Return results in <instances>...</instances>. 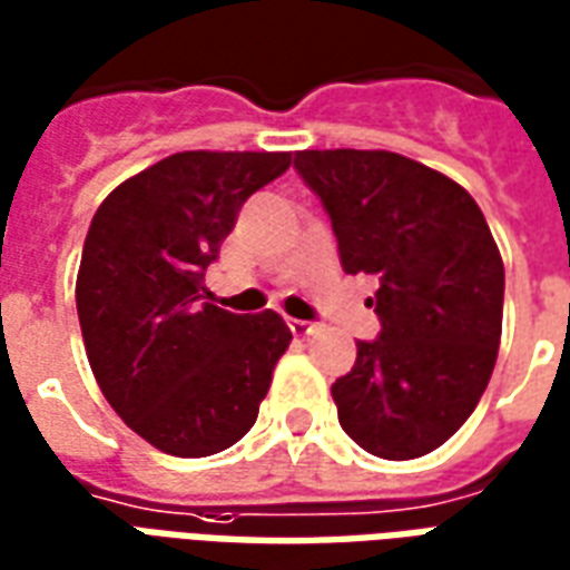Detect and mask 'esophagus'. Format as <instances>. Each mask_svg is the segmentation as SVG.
Listing matches in <instances>:
<instances>
[{
	"label": "esophagus",
	"mask_w": 570,
	"mask_h": 570,
	"mask_svg": "<svg viewBox=\"0 0 570 570\" xmlns=\"http://www.w3.org/2000/svg\"><path fill=\"white\" fill-rule=\"evenodd\" d=\"M291 334L294 336H313L318 331V322H306V318H291Z\"/></svg>",
	"instance_id": "esophagus-1"
}]
</instances>
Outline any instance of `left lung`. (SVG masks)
Listing matches in <instances>:
<instances>
[{
    "label": "left lung",
    "mask_w": 570,
    "mask_h": 570,
    "mask_svg": "<svg viewBox=\"0 0 570 570\" xmlns=\"http://www.w3.org/2000/svg\"><path fill=\"white\" fill-rule=\"evenodd\" d=\"M346 273L380 279V336L331 385L340 425L380 459L438 450L480 404L501 343L504 264L468 190L392 151H297Z\"/></svg>",
    "instance_id": "1"
}]
</instances>
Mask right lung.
I'll return each instance as SVG.
<instances>
[{
	"mask_svg": "<svg viewBox=\"0 0 570 570\" xmlns=\"http://www.w3.org/2000/svg\"><path fill=\"white\" fill-rule=\"evenodd\" d=\"M288 151H181L102 199L75 285L87 361L127 425L160 452L203 459L255 425L291 331L273 309L203 303V273Z\"/></svg>",
	"mask_w": 570,
	"mask_h": 570,
	"instance_id": "1",
	"label": "right lung"
}]
</instances>
